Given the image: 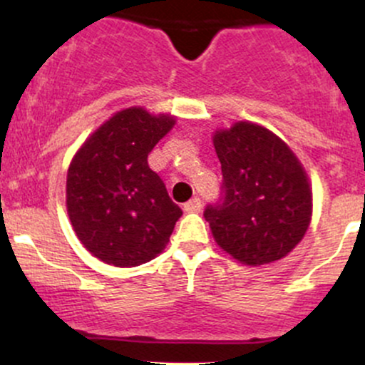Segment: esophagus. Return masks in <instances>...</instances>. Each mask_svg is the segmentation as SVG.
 <instances>
[{"instance_id": "obj_1", "label": "esophagus", "mask_w": 365, "mask_h": 365, "mask_svg": "<svg viewBox=\"0 0 365 365\" xmlns=\"http://www.w3.org/2000/svg\"><path fill=\"white\" fill-rule=\"evenodd\" d=\"M200 209H202V204H200L199 197H194V199L183 204V211L185 212H200Z\"/></svg>"}]
</instances>
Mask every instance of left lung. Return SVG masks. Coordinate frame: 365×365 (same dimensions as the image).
<instances>
[{
  "instance_id": "1",
  "label": "left lung",
  "mask_w": 365,
  "mask_h": 365,
  "mask_svg": "<svg viewBox=\"0 0 365 365\" xmlns=\"http://www.w3.org/2000/svg\"><path fill=\"white\" fill-rule=\"evenodd\" d=\"M212 142L223 197L204 217L216 244L247 266L279 261L311 225L312 188L302 163L278 135L252 121L216 130Z\"/></svg>"
}]
</instances>
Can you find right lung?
<instances>
[{"label":"right lung","instance_id":"right-lung-1","mask_svg":"<svg viewBox=\"0 0 365 365\" xmlns=\"http://www.w3.org/2000/svg\"><path fill=\"white\" fill-rule=\"evenodd\" d=\"M177 123L140 106L106 120L75 153L66 175V211L81 244L99 261L133 267L165 250L182 216L148 165Z\"/></svg>","mask_w":365,"mask_h":365}]
</instances>
